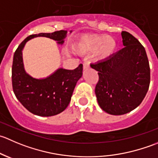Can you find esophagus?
Masks as SVG:
<instances>
[{"mask_svg":"<svg viewBox=\"0 0 158 158\" xmlns=\"http://www.w3.org/2000/svg\"><path fill=\"white\" fill-rule=\"evenodd\" d=\"M89 64H90V63H89V62H88V61L84 62L83 63V69H88L90 67V66H89Z\"/></svg>","mask_w":158,"mask_h":158,"instance_id":"1","label":"esophagus"}]
</instances>
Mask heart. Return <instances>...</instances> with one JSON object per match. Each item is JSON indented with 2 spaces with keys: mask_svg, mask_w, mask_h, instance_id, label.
Instances as JSON below:
<instances>
[{
  "mask_svg": "<svg viewBox=\"0 0 158 158\" xmlns=\"http://www.w3.org/2000/svg\"><path fill=\"white\" fill-rule=\"evenodd\" d=\"M117 47L116 41L111 36H101L95 35H87L82 37L79 49L82 52L95 50L100 48L101 54L104 56H107L112 53Z\"/></svg>",
  "mask_w": 158,
  "mask_h": 158,
  "instance_id": "1",
  "label": "heart"
}]
</instances>
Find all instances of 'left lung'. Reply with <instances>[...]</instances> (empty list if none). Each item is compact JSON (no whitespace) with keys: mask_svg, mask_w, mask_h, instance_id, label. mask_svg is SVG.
I'll return each mask as SVG.
<instances>
[{"mask_svg":"<svg viewBox=\"0 0 158 158\" xmlns=\"http://www.w3.org/2000/svg\"><path fill=\"white\" fill-rule=\"evenodd\" d=\"M124 48L91 64L98 71L95 92L101 109L114 115L136 109L150 85L149 62L144 47L131 33L122 32Z\"/></svg>","mask_w":158,"mask_h":158,"instance_id":"1","label":"left lung"}]
</instances>
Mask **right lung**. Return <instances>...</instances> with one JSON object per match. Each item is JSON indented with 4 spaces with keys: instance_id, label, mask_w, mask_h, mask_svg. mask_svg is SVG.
I'll return each instance as SVG.
<instances>
[{
    "instance_id": "1",
    "label": "right lung",
    "mask_w": 158,
    "mask_h": 158,
    "mask_svg": "<svg viewBox=\"0 0 158 158\" xmlns=\"http://www.w3.org/2000/svg\"><path fill=\"white\" fill-rule=\"evenodd\" d=\"M66 30L51 33L30 35L16 49L12 65V86L17 99L30 112L49 117L58 114L67 108L78 80L82 76V64L75 69L60 68L45 79H35L25 72L22 50L30 40L45 36L63 44Z\"/></svg>"
}]
</instances>
